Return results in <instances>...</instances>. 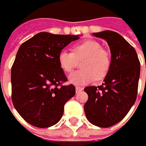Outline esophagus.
<instances>
[{"label":"esophagus","instance_id":"1","mask_svg":"<svg viewBox=\"0 0 146 146\" xmlns=\"http://www.w3.org/2000/svg\"><path fill=\"white\" fill-rule=\"evenodd\" d=\"M83 89H84V88H83L82 87H76V93H80V92H81Z\"/></svg>","mask_w":146,"mask_h":146}]
</instances>
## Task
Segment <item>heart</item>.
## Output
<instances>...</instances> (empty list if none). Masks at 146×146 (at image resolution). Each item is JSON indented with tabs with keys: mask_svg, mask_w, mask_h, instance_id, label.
Returning <instances> with one entry per match:
<instances>
[{
	"mask_svg": "<svg viewBox=\"0 0 146 146\" xmlns=\"http://www.w3.org/2000/svg\"><path fill=\"white\" fill-rule=\"evenodd\" d=\"M81 63L83 70L71 73L68 80L75 85H85L95 78L102 80L107 75L111 64L110 53L102 48V44L94 40H88L73 46V53L62 50L58 55V63L65 72H70L77 65Z\"/></svg>",
	"mask_w": 146,
	"mask_h": 146,
	"instance_id": "obj_1",
	"label": "heart"
}]
</instances>
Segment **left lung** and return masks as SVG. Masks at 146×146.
<instances>
[{
    "instance_id": "left-lung-1",
    "label": "left lung",
    "mask_w": 146,
    "mask_h": 146,
    "mask_svg": "<svg viewBox=\"0 0 146 146\" xmlns=\"http://www.w3.org/2000/svg\"><path fill=\"white\" fill-rule=\"evenodd\" d=\"M93 35L106 40L111 64L101 86L84 88L88 99L84 109L92 124L109 127L120 122L135 103L141 64L135 48L119 33L104 31Z\"/></svg>"
}]
</instances>
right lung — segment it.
Listing matches in <instances>:
<instances>
[{"label":"right lung","instance_id":"1","mask_svg":"<svg viewBox=\"0 0 146 146\" xmlns=\"http://www.w3.org/2000/svg\"><path fill=\"white\" fill-rule=\"evenodd\" d=\"M79 36L40 32L23 43L11 68L12 102L28 123L48 127L58 122L76 94L58 63L59 53Z\"/></svg>","mask_w":146,"mask_h":146}]
</instances>
